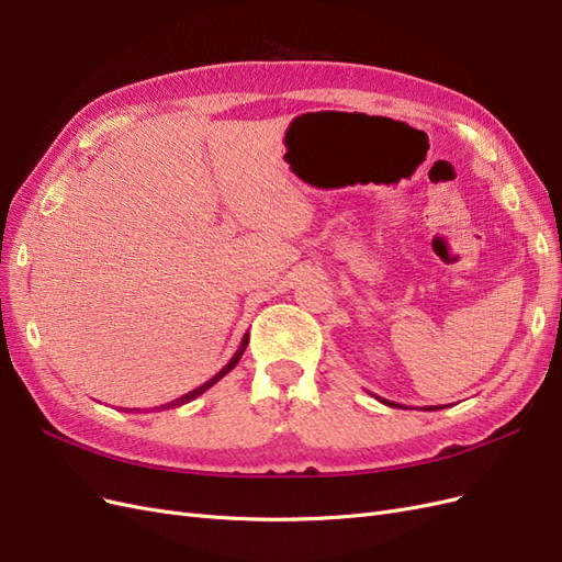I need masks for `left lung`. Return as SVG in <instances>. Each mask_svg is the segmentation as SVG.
<instances>
[{"label": "left lung", "mask_w": 562, "mask_h": 562, "mask_svg": "<svg viewBox=\"0 0 562 562\" xmlns=\"http://www.w3.org/2000/svg\"><path fill=\"white\" fill-rule=\"evenodd\" d=\"M380 403H384V405H389V407H403V405H398V403H394V401H386V398H380V396H375ZM427 411H440V405H429Z\"/></svg>", "instance_id": "8db88e82"}]
</instances>
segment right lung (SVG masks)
Wrapping results in <instances>:
<instances>
[{
	"label": "right lung",
	"instance_id": "1",
	"mask_svg": "<svg viewBox=\"0 0 562 562\" xmlns=\"http://www.w3.org/2000/svg\"><path fill=\"white\" fill-rule=\"evenodd\" d=\"M248 339H250V335L246 333L244 335V339H241V345H239V349H236V353L232 356V359H229V363L223 368V370H220V372H215V375L209 380V382H203L201 386H196V389H192L190 391V394H184V396H180V398H176V401H171V403H164L161 407H157V411H168V407H180V405H184V403H190V401H194L196 396H201L203 394V391H209L215 382H220V380H223L225 375H227V372L236 366V363H239L241 361V356H244V351H246V347H248ZM128 413V411H126Z\"/></svg>",
	"mask_w": 562,
	"mask_h": 562
}]
</instances>
